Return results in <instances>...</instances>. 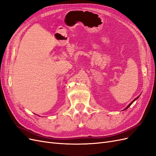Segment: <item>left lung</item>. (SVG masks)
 I'll list each match as a JSON object with an SVG mask.
<instances>
[{
	"mask_svg": "<svg viewBox=\"0 0 156 156\" xmlns=\"http://www.w3.org/2000/svg\"><path fill=\"white\" fill-rule=\"evenodd\" d=\"M138 98H139V96H138V97H136V98L135 99H134V100H133V101H131V103H129V105H128V106H127V107H126V108H125V109H124V110H126V108H129V107L131 106V105L132 104V103H133V102H134V101H135V100H136V99H137Z\"/></svg>",
	"mask_w": 156,
	"mask_h": 156,
	"instance_id": "8db88e82",
	"label": "left lung"
}]
</instances>
